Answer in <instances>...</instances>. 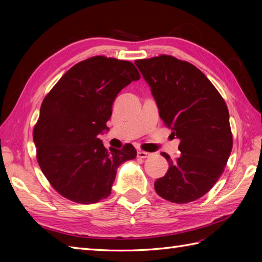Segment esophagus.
<instances>
[{"mask_svg": "<svg viewBox=\"0 0 262 262\" xmlns=\"http://www.w3.org/2000/svg\"><path fill=\"white\" fill-rule=\"evenodd\" d=\"M149 154L148 152H144V151H138L137 152V157L138 158H141V159H146V158H148L149 157Z\"/></svg>", "mask_w": 262, "mask_h": 262, "instance_id": "1", "label": "esophagus"}]
</instances>
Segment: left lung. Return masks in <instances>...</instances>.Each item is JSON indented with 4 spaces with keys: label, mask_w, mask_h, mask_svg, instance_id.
Returning <instances> with one entry per match:
<instances>
[{
    "label": "left lung",
    "mask_w": 262,
    "mask_h": 262,
    "mask_svg": "<svg viewBox=\"0 0 262 262\" xmlns=\"http://www.w3.org/2000/svg\"><path fill=\"white\" fill-rule=\"evenodd\" d=\"M164 125L180 140V157L154 182L160 197L186 204L203 197L224 172L233 147L229 109L196 66L170 55L137 59Z\"/></svg>",
    "instance_id": "1"
}]
</instances>
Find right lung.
<instances>
[{
    "mask_svg": "<svg viewBox=\"0 0 262 262\" xmlns=\"http://www.w3.org/2000/svg\"><path fill=\"white\" fill-rule=\"evenodd\" d=\"M140 79L130 62L93 56L71 68L47 93L32 135L38 164L60 196L79 204L107 198L117 168L136 158L132 144L108 151L98 135L108 129L118 93Z\"/></svg>",
    "mask_w": 262,
    "mask_h": 262,
    "instance_id": "add662e5",
    "label": "right lung"
}]
</instances>
